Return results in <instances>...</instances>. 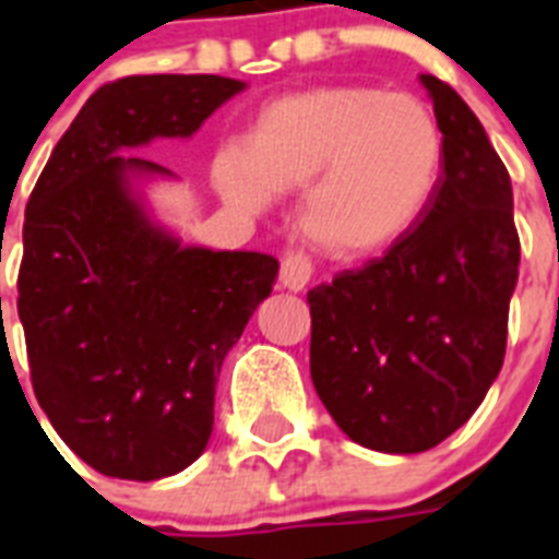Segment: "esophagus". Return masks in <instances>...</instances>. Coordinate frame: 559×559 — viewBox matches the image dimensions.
<instances>
[{"label": "esophagus", "mask_w": 559, "mask_h": 559, "mask_svg": "<svg viewBox=\"0 0 559 559\" xmlns=\"http://www.w3.org/2000/svg\"><path fill=\"white\" fill-rule=\"evenodd\" d=\"M310 275H313V261L305 252L293 249L281 258V287L298 293V289L307 287Z\"/></svg>", "instance_id": "34e87169"}]
</instances>
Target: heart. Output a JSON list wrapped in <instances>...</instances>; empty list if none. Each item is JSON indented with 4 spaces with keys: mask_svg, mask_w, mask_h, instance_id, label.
Returning a JSON list of instances; mask_svg holds the SVG:
<instances>
[{
    "mask_svg": "<svg viewBox=\"0 0 559 559\" xmlns=\"http://www.w3.org/2000/svg\"><path fill=\"white\" fill-rule=\"evenodd\" d=\"M443 170V133L408 92L316 86L270 100L246 144L214 153L211 179L243 211L270 209L301 188L298 226L342 258L403 237L432 202Z\"/></svg>",
    "mask_w": 559,
    "mask_h": 559,
    "instance_id": "obj_1",
    "label": "heart"
}]
</instances>
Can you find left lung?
Here are the masks:
<instances>
[{"label":"left lung","mask_w":559,"mask_h":559,"mask_svg":"<svg viewBox=\"0 0 559 559\" xmlns=\"http://www.w3.org/2000/svg\"><path fill=\"white\" fill-rule=\"evenodd\" d=\"M420 83L443 133L432 202L382 258L307 293L316 394L350 441L397 455L432 450L481 406L520 278L508 168L450 83Z\"/></svg>","instance_id":"1"}]
</instances>
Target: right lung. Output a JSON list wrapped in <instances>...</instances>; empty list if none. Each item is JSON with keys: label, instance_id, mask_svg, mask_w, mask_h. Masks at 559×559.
<instances>
[{"label": "right lung", "instance_id": "add662e5", "mask_svg": "<svg viewBox=\"0 0 559 559\" xmlns=\"http://www.w3.org/2000/svg\"><path fill=\"white\" fill-rule=\"evenodd\" d=\"M219 74H133L100 86L51 151L25 205L20 322L31 385L60 441L104 476L153 481L197 461L214 389L278 261L182 246L156 226L121 156L188 139L243 90Z\"/></svg>", "mask_w": 559, "mask_h": 559}]
</instances>
